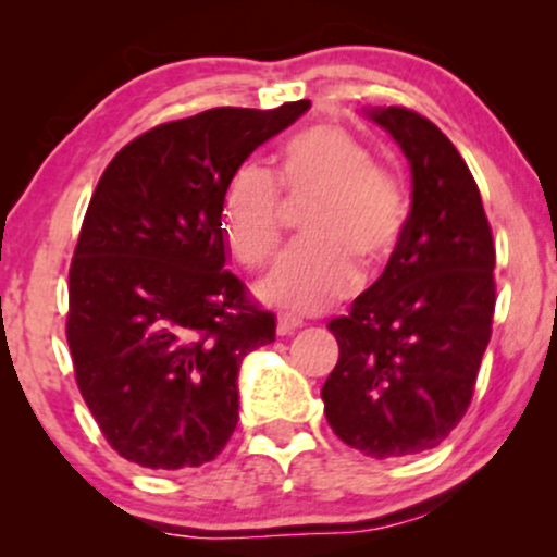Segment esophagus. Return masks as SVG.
Listing matches in <instances>:
<instances>
[{
  "mask_svg": "<svg viewBox=\"0 0 557 557\" xmlns=\"http://www.w3.org/2000/svg\"><path fill=\"white\" fill-rule=\"evenodd\" d=\"M298 327H304V319L293 314H280L277 317V335H293Z\"/></svg>",
  "mask_w": 557,
  "mask_h": 557,
  "instance_id": "1",
  "label": "esophagus"
}]
</instances>
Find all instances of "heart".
<instances>
[{
	"label": "heart",
	"mask_w": 557,
	"mask_h": 557,
	"mask_svg": "<svg viewBox=\"0 0 557 557\" xmlns=\"http://www.w3.org/2000/svg\"><path fill=\"white\" fill-rule=\"evenodd\" d=\"M277 185L287 198H314L300 220L306 240L259 280L257 296L287 311H319L354 290L359 270L374 277L398 248L406 203L393 175L348 131L314 125L283 146ZM272 175L246 164L222 196V233L240 264L261 267L277 251L280 194Z\"/></svg>",
	"instance_id": "heart-1"
}]
</instances>
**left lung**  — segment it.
Wrapping results in <instances>:
<instances>
[{
  "mask_svg": "<svg viewBox=\"0 0 557 557\" xmlns=\"http://www.w3.org/2000/svg\"><path fill=\"white\" fill-rule=\"evenodd\" d=\"M411 168V212L376 283L327 324L341 359L322 387L345 445L369 458L437 447L474 395L495 311V246L456 146L403 107L367 110Z\"/></svg>",
  "mask_w": 557,
  "mask_h": 557,
  "instance_id": "left-lung-1",
  "label": "left lung"
}]
</instances>
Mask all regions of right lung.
Listing matches in <instances>:
<instances>
[{
  "label": "right lung",
  "mask_w": 557,
  "mask_h": 557,
  "mask_svg": "<svg viewBox=\"0 0 557 557\" xmlns=\"http://www.w3.org/2000/svg\"><path fill=\"white\" fill-rule=\"evenodd\" d=\"M311 107L209 110L125 146L96 185L70 264L67 343L88 411L120 456L212 461L238 424V372L274 314L227 270L222 196Z\"/></svg>",
  "instance_id": "1"
}]
</instances>
